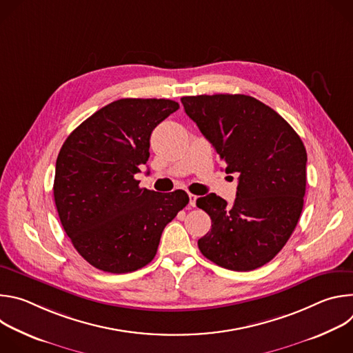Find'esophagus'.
<instances>
[{"label": "esophagus", "mask_w": 353, "mask_h": 353, "mask_svg": "<svg viewBox=\"0 0 353 353\" xmlns=\"http://www.w3.org/2000/svg\"><path fill=\"white\" fill-rule=\"evenodd\" d=\"M188 198H190V205H191V207H195V201H196L198 196L190 192V194H188Z\"/></svg>", "instance_id": "esophagus-1"}]
</instances>
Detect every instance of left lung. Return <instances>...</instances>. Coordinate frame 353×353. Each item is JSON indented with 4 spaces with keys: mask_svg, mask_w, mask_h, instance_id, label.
I'll use <instances>...</instances> for the list:
<instances>
[{
    "mask_svg": "<svg viewBox=\"0 0 353 353\" xmlns=\"http://www.w3.org/2000/svg\"><path fill=\"white\" fill-rule=\"evenodd\" d=\"M181 103L225 172L239 173L232 207L214 192L196 199L212 222L198 248L226 270L263 267L286 244L303 210L306 148L288 121L256 97L198 94L181 97Z\"/></svg>",
    "mask_w": 353,
    "mask_h": 353,
    "instance_id": "left-lung-1",
    "label": "left lung"
}]
</instances>
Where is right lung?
Listing matches in <instances>:
<instances>
[{
    "label": "right lung",
    "instance_id": "1",
    "mask_svg": "<svg viewBox=\"0 0 353 353\" xmlns=\"http://www.w3.org/2000/svg\"><path fill=\"white\" fill-rule=\"evenodd\" d=\"M169 99H120L93 113L63 143L54 201L78 253L94 268L125 274L154 260L165 226L188 204L183 190L157 192L135 174L155 127L179 109Z\"/></svg>",
    "mask_w": 353,
    "mask_h": 353
}]
</instances>
